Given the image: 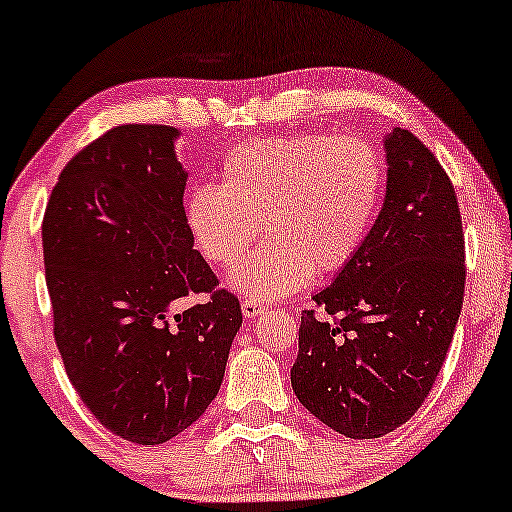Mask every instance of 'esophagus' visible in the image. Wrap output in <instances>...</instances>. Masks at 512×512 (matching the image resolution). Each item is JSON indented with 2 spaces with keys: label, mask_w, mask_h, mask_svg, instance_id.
Listing matches in <instances>:
<instances>
[{
  "label": "esophagus",
  "mask_w": 512,
  "mask_h": 512,
  "mask_svg": "<svg viewBox=\"0 0 512 512\" xmlns=\"http://www.w3.org/2000/svg\"><path fill=\"white\" fill-rule=\"evenodd\" d=\"M240 308H243V315L245 317H257V315H262L264 310H267V305L260 303V301H255V298H243Z\"/></svg>",
  "instance_id": "obj_1"
}]
</instances>
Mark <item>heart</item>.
<instances>
[{"label":"heart","mask_w":512,"mask_h":512,"mask_svg":"<svg viewBox=\"0 0 512 512\" xmlns=\"http://www.w3.org/2000/svg\"><path fill=\"white\" fill-rule=\"evenodd\" d=\"M385 187V163L363 139L334 134L267 137L240 144L221 163V182H202L185 199L192 243L214 267H231L260 236L228 284L274 301L317 274L342 272L366 243Z\"/></svg>","instance_id":"1"}]
</instances>
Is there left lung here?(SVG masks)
Wrapping results in <instances>:
<instances>
[{"label": "left lung", "mask_w": 512, "mask_h": 512, "mask_svg": "<svg viewBox=\"0 0 512 512\" xmlns=\"http://www.w3.org/2000/svg\"><path fill=\"white\" fill-rule=\"evenodd\" d=\"M385 158L383 209L354 262L301 313L291 368L298 402L356 440L395 431L424 404L467 276L460 207L438 158L402 127L385 137Z\"/></svg>", "instance_id": "8db88e82"}]
</instances>
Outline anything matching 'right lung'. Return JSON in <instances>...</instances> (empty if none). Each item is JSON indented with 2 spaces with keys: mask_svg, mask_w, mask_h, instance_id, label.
Returning a JSON list of instances; mask_svg holds the SVG:
<instances>
[{
  "mask_svg": "<svg viewBox=\"0 0 512 512\" xmlns=\"http://www.w3.org/2000/svg\"><path fill=\"white\" fill-rule=\"evenodd\" d=\"M180 132L122 125L64 166L43 219L55 342L115 436L158 445L207 411L243 325L185 226ZM190 295L203 301L190 309Z\"/></svg>",
  "mask_w": 512,
  "mask_h": 512,
  "instance_id": "1",
  "label": "right lung"
}]
</instances>
